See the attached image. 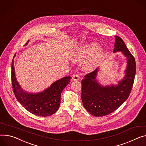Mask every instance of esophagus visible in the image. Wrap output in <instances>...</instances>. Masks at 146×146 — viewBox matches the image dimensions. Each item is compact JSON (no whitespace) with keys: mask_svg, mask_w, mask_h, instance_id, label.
Instances as JSON below:
<instances>
[{"mask_svg":"<svg viewBox=\"0 0 146 146\" xmlns=\"http://www.w3.org/2000/svg\"><path fill=\"white\" fill-rule=\"evenodd\" d=\"M72 80L73 81H77V80H79V76H78V75H77V74L74 75V76L72 77Z\"/></svg>","mask_w":146,"mask_h":146,"instance_id":"esophagus-1","label":"esophagus"}]
</instances>
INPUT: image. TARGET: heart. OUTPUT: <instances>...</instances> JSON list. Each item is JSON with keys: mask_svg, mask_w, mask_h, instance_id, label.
Returning <instances> with one entry per match:
<instances>
[{"mask_svg": "<svg viewBox=\"0 0 146 146\" xmlns=\"http://www.w3.org/2000/svg\"><path fill=\"white\" fill-rule=\"evenodd\" d=\"M100 49V46L97 43L91 42L88 44L78 48L73 52L71 54V59L75 63H78L96 54L85 64V69L86 70H91L97 65L103 55L102 51L98 52Z\"/></svg>", "mask_w": 146, "mask_h": 146, "instance_id": "b5f03b06", "label": "heart"}]
</instances>
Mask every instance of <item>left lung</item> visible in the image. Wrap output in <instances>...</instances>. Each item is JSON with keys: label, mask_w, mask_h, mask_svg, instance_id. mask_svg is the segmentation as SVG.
<instances>
[{"label": "left lung", "mask_w": 146, "mask_h": 146, "mask_svg": "<svg viewBox=\"0 0 146 146\" xmlns=\"http://www.w3.org/2000/svg\"><path fill=\"white\" fill-rule=\"evenodd\" d=\"M116 52H121L127 61L125 76L117 84H100L97 80L99 68L86 74L81 82L83 106L94 116L107 115L117 109L128 98L133 86L136 70L135 59L118 36H115L113 49V53Z\"/></svg>", "instance_id": "8db88e82"}]
</instances>
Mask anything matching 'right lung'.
<instances>
[{
	"mask_svg": "<svg viewBox=\"0 0 146 146\" xmlns=\"http://www.w3.org/2000/svg\"><path fill=\"white\" fill-rule=\"evenodd\" d=\"M28 41L27 45L29 43ZM15 55L13 59L15 57ZM71 77H63L53 83L50 87L38 93H30L24 90L17 81L14 61L11 64V82L13 90L17 101L30 113L39 116H48L55 113L59 108L60 96L68 86Z\"/></svg>",
	"mask_w": 146,
	"mask_h": 146,
	"instance_id": "obj_1",
	"label": "right lung"
}]
</instances>
